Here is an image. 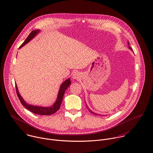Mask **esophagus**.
<instances>
[{
  "label": "esophagus",
  "instance_id": "esophagus-1",
  "mask_svg": "<svg viewBox=\"0 0 153 153\" xmlns=\"http://www.w3.org/2000/svg\"><path fill=\"white\" fill-rule=\"evenodd\" d=\"M72 78H73V79H76V80L79 79L80 78V75L79 73L77 72V71H75V72L73 73V74Z\"/></svg>",
  "mask_w": 153,
  "mask_h": 153
}]
</instances>
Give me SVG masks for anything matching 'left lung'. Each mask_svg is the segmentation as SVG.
<instances>
[{
    "label": "left lung",
    "mask_w": 153,
    "mask_h": 153,
    "mask_svg": "<svg viewBox=\"0 0 153 153\" xmlns=\"http://www.w3.org/2000/svg\"><path fill=\"white\" fill-rule=\"evenodd\" d=\"M128 45H129V46H128L129 48V49H131L132 51H133V49H132V48H131V46H129V42H128ZM86 107L88 108V111H89L90 113H91L92 114H94V115H97V114H96L95 113H94V112H93V111H92L91 110H90V109H89V107L87 106V105H86Z\"/></svg>",
    "instance_id": "left-lung-1"
}]
</instances>
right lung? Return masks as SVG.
<instances>
[{
  "label": "right lung",
  "instance_id": "1",
  "mask_svg": "<svg viewBox=\"0 0 153 153\" xmlns=\"http://www.w3.org/2000/svg\"><path fill=\"white\" fill-rule=\"evenodd\" d=\"M40 30H35L32 31L27 38L25 40V41L23 42V43L19 46V49L21 48L22 46H24L25 45H26L27 43H28L31 40H32L39 32ZM71 82H70V79L68 78L66 80H65L61 85L59 88V90L58 91L57 98L55 101V102L53 103V104L51 106V107H40V106H36V105H33L27 104L22 98V97L20 95L17 85L15 83V88H16V94L18 95V97L22 104V105L27 110L30 111L31 112L36 114H39V115H51L56 113L60 108L64 95L65 94V92L66 89L68 88V86L70 85Z\"/></svg>",
  "mask_w": 153,
  "mask_h": 153
}]
</instances>
